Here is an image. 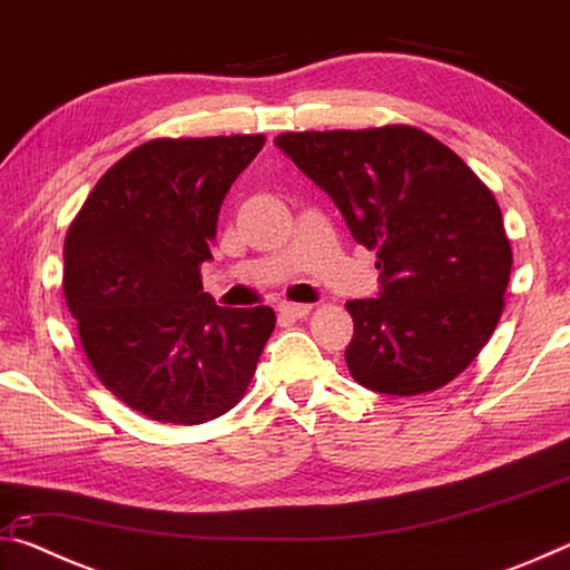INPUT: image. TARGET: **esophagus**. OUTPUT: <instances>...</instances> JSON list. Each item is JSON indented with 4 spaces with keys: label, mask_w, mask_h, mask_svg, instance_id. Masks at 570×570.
I'll return each mask as SVG.
<instances>
[{
    "label": "esophagus",
    "mask_w": 570,
    "mask_h": 570,
    "mask_svg": "<svg viewBox=\"0 0 570 570\" xmlns=\"http://www.w3.org/2000/svg\"><path fill=\"white\" fill-rule=\"evenodd\" d=\"M308 312H312V306L308 304H292V302H284L278 304V316L282 320H304V316H308Z\"/></svg>",
    "instance_id": "1"
}]
</instances>
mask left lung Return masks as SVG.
Masks as SVG:
<instances>
[{
	"instance_id": "8db88e82",
	"label": "left lung",
	"mask_w": 570,
	"mask_h": 570,
	"mask_svg": "<svg viewBox=\"0 0 570 570\" xmlns=\"http://www.w3.org/2000/svg\"><path fill=\"white\" fill-rule=\"evenodd\" d=\"M377 250L380 296L346 302V366L366 390L445 387L475 360L505 306L513 250L490 188L410 125L284 132L274 140Z\"/></svg>"
}]
</instances>
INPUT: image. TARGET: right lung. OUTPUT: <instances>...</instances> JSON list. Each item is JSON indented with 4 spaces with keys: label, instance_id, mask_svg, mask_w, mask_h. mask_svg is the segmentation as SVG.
Returning <instances> with one entry per match:
<instances>
[{
    "label": "right lung",
    "instance_id": "add662e5",
    "mask_svg": "<svg viewBox=\"0 0 570 570\" xmlns=\"http://www.w3.org/2000/svg\"><path fill=\"white\" fill-rule=\"evenodd\" d=\"M264 135L158 138L98 180L65 238V298L98 380L156 422L200 424L244 397L272 306L204 292L218 210Z\"/></svg>",
    "mask_w": 570,
    "mask_h": 570
}]
</instances>
